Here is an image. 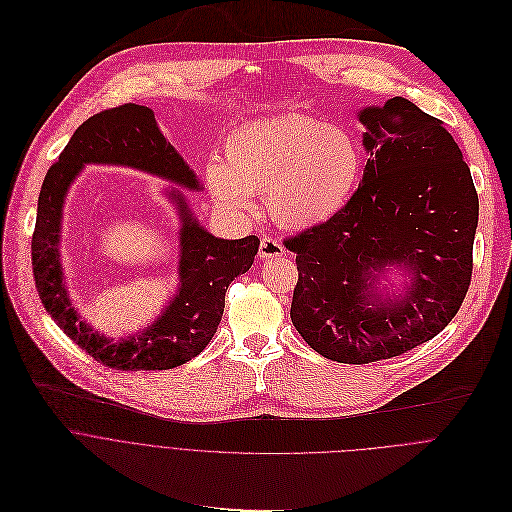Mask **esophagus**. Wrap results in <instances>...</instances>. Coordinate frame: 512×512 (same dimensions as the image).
I'll list each match as a JSON object with an SVG mask.
<instances>
[{"instance_id": "34e87169", "label": "esophagus", "mask_w": 512, "mask_h": 512, "mask_svg": "<svg viewBox=\"0 0 512 512\" xmlns=\"http://www.w3.org/2000/svg\"><path fill=\"white\" fill-rule=\"evenodd\" d=\"M258 254H260V258H276V256H282V254H284V246H282L278 240H274V238H270V236H264V238L260 240V250H258Z\"/></svg>"}]
</instances>
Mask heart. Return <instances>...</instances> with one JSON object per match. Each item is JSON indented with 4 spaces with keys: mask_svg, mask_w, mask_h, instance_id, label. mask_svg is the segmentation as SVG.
<instances>
[{
    "mask_svg": "<svg viewBox=\"0 0 512 512\" xmlns=\"http://www.w3.org/2000/svg\"><path fill=\"white\" fill-rule=\"evenodd\" d=\"M363 169V151L341 127L306 117L248 125L226 141V159L203 167L216 206L232 216L254 212L252 193H266L276 224L304 230L345 208Z\"/></svg>",
    "mask_w": 512,
    "mask_h": 512,
    "instance_id": "heart-1",
    "label": "heart"
}]
</instances>
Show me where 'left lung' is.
Wrapping results in <instances>:
<instances>
[{
    "instance_id": "left-lung-1",
    "label": "left lung",
    "mask_w": 512,
    "mask_h": 512,
    "mask_svg": "<svg viewBox=\"0 0 512 512\" xmlns=\"http://www.w3.org/2000/svg\"><path fill=\"white\" fill-rule=\"evenodd\" d=\"M369 153L345 208L284 240L296 254L290 319L319 355L373 363L434 339L456 317L472 278L478 195L444 123L401 96L359 113ZM387 265L413 282L385 297Z\"/></svg>"
}]
</instances>
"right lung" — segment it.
Returning <instances> with one entry per match:
<instances>
[{"label": "right lung", "instance_id": "add662e5", "mask_svg": "<svg viewBox=\"0 0 512 512\" xmlns=\"http://www.w3.org/2000/svg\"><path fill=\"white\" fill-rule=\"evenodd\" d=\"M88 163L127 165L187 189H201L195 173L161 135L151 109L127 102L86 119L48 169L38 197L32 268L44 309L82 351L111 369L161 371L183 365L212 341L224 315L226 290L234 278L250 270L260 240L212 236L193 218L185 197L173 189L169 197L181 218L177 294L153 325L115 343L78 317L62 282L58 244L64 197Z\"/></svg>", "mask_w": 512, "mask_h": 512}]
</instances>
